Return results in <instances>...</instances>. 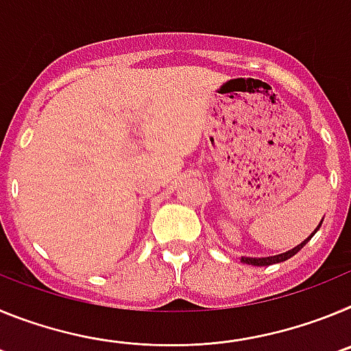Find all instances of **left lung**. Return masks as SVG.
Segmentation results:
<instances>
[{"mask_svg":"<svg viewBox=\"0 0 351 351\" xmlns=\"http://www.w3.org/2000/svg\"><path fill=\"white\" fill-rule=\"evenodd\" d=\"M320 225H322V223H320ZM320 225H318V228H320ZM318 228H316V230H318ZM316 230L313 232V234L309 235V237L306 239V241H304V243H300L299 246L293 247V250H290V251H287V253H281V255H276V256H267V258H246V256H244L243 262H244V263H250V265H258V267H262V265H272V263L285 262V260L291 258V256L295 255V253H299V251L302 250L304 246H306V243H308L309 239H311L313 235L316 234Z\"/></svg>","mask_w":351,"mask_h":351,"instance_id":"8db88e82","label":"left lung"}]
</instances>
